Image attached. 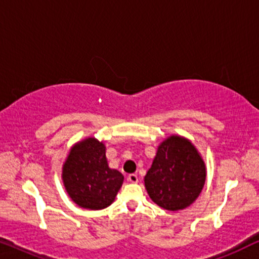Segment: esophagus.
<instances>
[{
	"label": "esophagus",
	"instance_id": "34e87169",
	"mask_svg": "<svg viewBox=\"0 0 259 259\" xmlns=\"http://www.w3.org/2000/svg\"><path fill=\"white\" fill-rule=\"evenodd\" d=\"M127 179H128V182L133 183V184H137L138 182H139V178H138L137 175H130L128 177H127Z\"/></svg>",
	"mask_w": 259,
	"mask_h": 259
}]
</instances>
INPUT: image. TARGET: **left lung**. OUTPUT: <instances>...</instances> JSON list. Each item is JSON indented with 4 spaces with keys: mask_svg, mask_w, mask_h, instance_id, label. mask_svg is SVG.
<instances>
[{
    "mask_svg": "<svg viewBox=\"0 0 259 259\" xmlns=\"http://www.w3.org/2000/svg\"><path fill=\"white\" fill-rule=\"evenodd\" d=\"M206 180V166L199 151L182 136H169L158 146L145 189L153 203L167 211L189 207Z\"/></svg>",
    "mask_w": 259,
    "mask_h": 259,
    "instance_id": "8db88e82",
    "label": "left lung"
}]
</instances>
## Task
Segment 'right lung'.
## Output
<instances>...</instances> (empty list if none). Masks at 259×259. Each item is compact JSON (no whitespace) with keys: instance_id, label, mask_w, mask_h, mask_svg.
Listing matches in <instances>:
<instances>
[{"instance_id":"add662e5","label":"right lung","mask_w":259,"mask_h":259,"mask_svg":"<svg viewBox=\"0 0 259 259\" xmlns=\"http://www.w3.org/2000/svg\"><path fill=\"white\" fill-rule=\"evenodd\" d=\"M61 177L70 199L87 210L108 207L123 183L121 173L108 166L104 141L94 137L70 147Z\"/></svg>"}]
</instances>
